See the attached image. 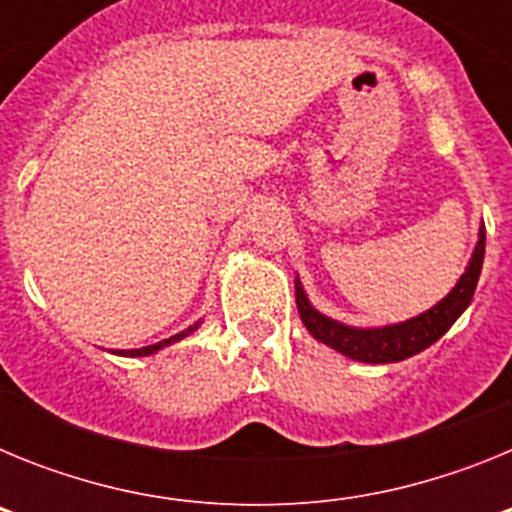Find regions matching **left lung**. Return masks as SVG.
<instances>
[{
  "label": "left lung",
  "mask_w": 512,
  "mask_h": 512,
  "mask_svg": "<svg viewBox=\"0 0 512 512\" xmlns=\"http://www.w3.org/2000/svg\"><path fill=\"white\" fill-rule=\"evenodd\" d=\"M482 259H485V225L479 230V241L472 253V261H469L467 271L461 274L459 284L451 289V295L443 297L436 307H431V310L418 315V318L405 320L400 325H387V328L377 330H359L336 323V320L320 315L318 310H312L300 282L295 287L297 310H300V318L305 323V328L318 341H323L325 346L336 348V351H341L343 356L354 361L392 364V361H402L420 354L423 348L436 343L456 323V318L472 302L474 289H477L479 282V271H482Z\"/></svg>",
  "instance_id": "left-lung-1"
}]
</instances>
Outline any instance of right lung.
<instances>
[{
	"instance_id": "add662e5",
	"label": "right lung",
	"mask_w": 512,
	"mask_h": 512,
	"mask_svg": "<svg viewBox=\"0 0 512 512\" xmlns=\"http://www.w3.org/2000/svg\"><path fill=\"white\" fill-rule=\"evenodd\" d=\"M194 328H189V330H184V333H176V336H171L169 341H161V343H156V346H146V348H138V351H128L130 356H148V354H153V351H158V348L161 346H169V343H174V341H179V338H184L187 336V333H192Z\"/></svg>"
}]
</instances>
